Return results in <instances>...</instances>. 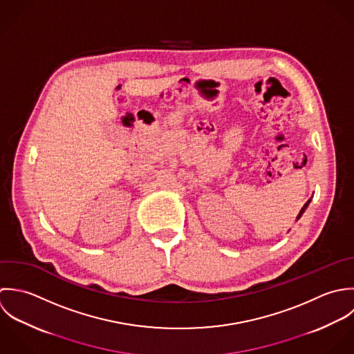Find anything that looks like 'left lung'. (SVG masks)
Instances as JSON below:
<instances>
[{"label":"left lung","mask_w":354,"mask_h":354,"mask_svg":"<svg viewBox=\"0 0 354 354\" xmlns=\"http://www.w3.org/2000/svg\"><path fill=\"white\" fill-rule=\"evenodd\" d=\"M310 201H312V198H309V200H308V201H306V203H305V205H304V207H302V208H301V211H299V213H298V216H297V220H298V218H299V217H301V216H302V214H304V212H305V211H306V208H308V205H309V204H310Z\"/></svg>","instance_id":"left-lung-1"}]
</instances>
